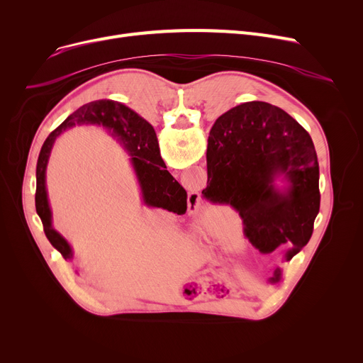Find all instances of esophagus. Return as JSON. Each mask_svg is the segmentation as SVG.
I'll return each mask as SVG.
<instances>
[{
  "label": "esophagus",
  "mask_w": 363,
  "mask_h": 363,
  "mask_svg": "<svg viewBox=\"0 0 363 363\" xmlns=\"http://www.w3.org/2000/svg\"><path fill=\"white\" fill-rule=\"evenodd\" d=\"M188 200L191 201V203H196V204H199V201H200V194L197 193V191H191L188 194Z\"/></svg>",
  "instance_id": "obj_1"
}]
</instances>
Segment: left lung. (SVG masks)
<instances>
[{
	"label": "left lung",
	"instance_id": "1",
	"mask_svg": "<svg viewBox=\"0 0 363 363\" xmlns=\"http://www.w3.org/2000/svg\"><path fill=\"white\" fill-rule=\"evenodd\" d=\"M207 143L204 197L231 204L260 253L287 247L285 260H291L309 242L320 204L309 132L282 108L250 101L218 118ZM279 279L277 268L269 281Z\"/></svg>",
	"mask_w": 363,
	"mask_h": 363
}]
</instances>
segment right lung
Here are the masks:
<instances>
[{"mask_svg":"<svg viewBox=\"0 0 363 363\" xmlns=\"http://www.w3.org/2000/svg\"><path fill=\"white\" fill-rule=\"evenodd\" d=\"M76 125H95L108 130L129 152L130 164L138 179L143 203L150 207H162L169 212L184 213L186 211V191L184 186L166 170L160 156L159 143L152 126L138 113L125 104L113 100H97L79 107L45 140L36 163V193L35 207L40 215L44 233L54 249L59 250L65 260H73V250L67 240L52 228V215L48 203L45 174L47 164L55 138ZM78 274V271H76Z\"/></svg>","mask_w":363,"mask_h":363,"instance_id":"right-lung-1","label":"right lung"}]
</instances>
